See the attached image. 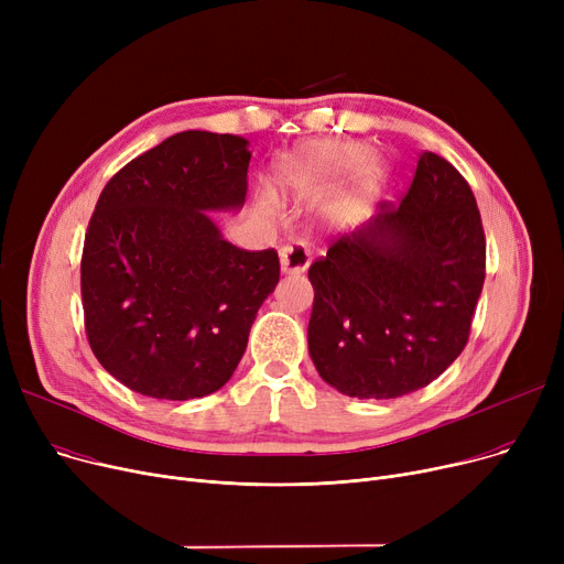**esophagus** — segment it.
I'll return each mask as SVG.
<instances>
[{
    "mask_svg": "<svg viewBox=\"0 0 564 564\" xmlns=\"http://www.w3.org/2000/svg\"><path fill=\"white\" fill-rule=\"evenodd\" d=\"M311 264V251L304 242L292 240L281 249V272L283 274H302Z\"/></svg>",
    "mask_w": 564,
    "mask_h": 564,
    "instance_id": "34e87169",
    "label": "esophagus"
}]
</instances>
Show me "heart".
<instances>
[{
	"mask_svg": "<svg viewBox=\"0 0 564 564\" xmlns=\"http://www.w3.org/2000/svg\"><path fill=\"white\" fill-rule=\"evenodd\" d=\"M364 162V148L354 143H308L276 166V185L285 196H308L345 183ZM377 171V169H375Z\"/></svg>",
	"mask_w": 564,
	"mask_h": 564,
	"instance_id": "b5f03b06",
	"label": "heart"
}]
</instances>
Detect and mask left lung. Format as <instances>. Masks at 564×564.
I'll use <instances>...</instances> for the list:
<instances>
[{
    "label": "left lung",
    "mask_w": 564,
    "mask_h": 564,
    "mask_svg": "<svg viewBox=\"0 0 564 564\" xmlns=\"http://www.w3.org/2000/svg\"><path fill=\"white\" fill-rule=\"evenodd\" d=\"M485 264L476 196L451 162L423 153L400 205L381 203L311 264L319 377L359 400L427 387L468 343Z\"/></svg>",
    "instance_id": "left-lung-1"
}]
</instances>
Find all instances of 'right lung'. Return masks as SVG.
Instances as JSON below:
<instances>
[{
  "instance_id": "1",
  "label": "right lung",
  "mask_w": 564,
  "mask_h": 564,
  "mask_svg": "<svg viewBox=\"0 0 564 564\" xmlns=\"http://www.w3.org/2000/svg\"><path fill=\"white\" fill-rule=\"evenodd\" d=\"M249 141L177 132L105 185L82 251L84 329L100 366L134 393L219 391L279 283L274 249L224 240L210 213L240 210Z\"/></svg>"
}]
</instances>
